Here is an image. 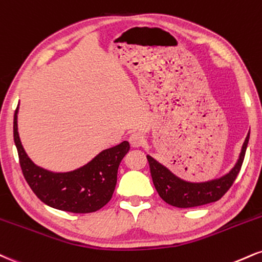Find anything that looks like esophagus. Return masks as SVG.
Segmentation results:
<instances>
[{
    "label": "esophagus",
    "mask_w": 262,
    "mask_h": 262,
    "mask_svg": "<svg viewBox=\"0 0 262 262\" xmlns=\"http://www.w3.org/2000/svg\"><path fill=\"white\" fill-rule=\"evenodd\" d=\"M129 143L133 147H140L146 143V139H145L144 134L140 133V132H135L129 137Z\"/></svg>",
    "instance_id": "1"
}]
</instances>
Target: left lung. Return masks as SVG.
<instances>
[{"mask_svg": "<svg viewBox=\"0 0 262 262\" xmlns=\"http://www.w3.org/2000/svg\"><path fill=\"white\" fill-rule=\"evenodd\" d=\"M249 137H250V133H248L247 138H245L241 155H239L235 166L223 177L212 179L209 182L191 183L183 181L177 176L173 174L167 167L147 155L146 157L147 161H149L151 177H152L154 185H155L157 193L167 204L176 207H181V209L201 206V205L215 203V201L220 200L232 187L239 171H241L249 143Z\"/></svg>", "mask_w": 262, "mask_h": 262, "instance_id": "8db88e82", "label": "left lung"}]
</instances>
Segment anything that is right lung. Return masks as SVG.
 Segmentation results:
<instances>
[{
  "label": "right lung",
  "instance_id": "right-lung-1",
  "mask_svg": "<svg viewBox=\"0 0 262 262\" xmlns=\"http://www.w3.org/2000/svg\"><path fill=\"white\" fill-rule=\"evenodd\" d=\"M18 107L14 113L13 137L21 172L31 190L43 204L73 213L100 210L111 200L117 183L118 166L129 151L128 141L101 151L80 168L51 172L36 166L25 152L18 134Z\"/></svg>",
  "mask_w": 262,
  "mask_h": 262
}]
</instances>
